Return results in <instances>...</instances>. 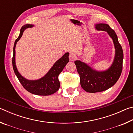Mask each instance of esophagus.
<instances>
[{"label": "esophagus", "instance_id": "esophagus-1", "mask_svg": "<svg viewBox=\"0 0 133 133\" xmlns=\"http://www.w3.org/2000/svg\"><path fill=\"white\" fill-rule=\"evenodd\" d=\"M69 60H70V61H74V60H75L76 58V56L74 55V54L70 53L69 55Z\"/></svg>", "mask_w": 133, "mask_h": 133}]
</instances>
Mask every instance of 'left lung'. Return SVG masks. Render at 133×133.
I'll return each instance as SVG.
<instances>
[{
	"label": "left lung",
	"instance_id": "left-lung-1",
	"mask_svg": "<svg viewBox=\"0 0 133 133\" xmlns=\"http://www.w3.org/2000/svg\"><path fill=\"white\" fill-rule=\"evenodd\" d=\"M96 28L109 33L113 40L116 55L111 66L104 71L94 70L79 60L75 62L80 76L81 86L85 91L92 93L106 90L114 85L120 77L123 69V51L116 32L107 24H97L96 25Z\"/></svg>",
	"mask_w": 133,
	"mask_h": 133
}]
</instances>
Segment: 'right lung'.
I'll return each instance as SVG.
<instances>
[{"instance_id": "right-lung-1", "label": "right lung", "mask_w": 133, "mask_h": 133, "mask_svg": "<svg viewBox=\"0 0 133 133\" xmlns=\"http://www.w3.org/2000/svg\"><path fill=\"white\" fill-rule=\"evenodd\" d=\"M32 24H26L22 26L21 33L17 39L15 40L13 47V55L12 57V64L15 75L19 79L20 83L27 91L30 93L39 96H49L56 93L60 88V82L58 75L63 70L67 63L69 62V53H65L62 57L56 62L53 66L43 77L37 80H28L24 78L18 72L15 64V47L16 43L22 36L24 29L31 28Z\"/></svg>"}]
</instances>
